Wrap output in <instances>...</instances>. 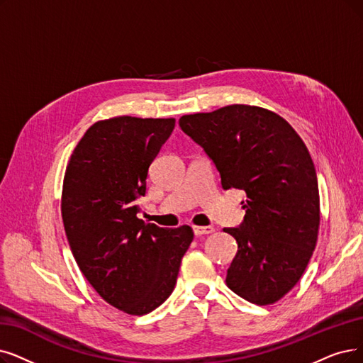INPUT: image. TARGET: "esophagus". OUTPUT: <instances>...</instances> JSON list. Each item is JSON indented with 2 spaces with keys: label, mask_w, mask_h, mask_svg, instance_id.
<instances>
[{
  "label": "esophagus",
  "mask_w": 363,
  "mask_h": 363,
  "mask_svg": "<svg viewBox=\"0 0 363 363\" xmlns=\"http://www.w3.org/2000/svg\"><path fill=\"white\" fill-rule=\"evenodd\" d=\"M192 229L195 235H208L214 232L213 226H194Z\"/></svg>",
  "instance_id": "34e87169"
}]
</instances>
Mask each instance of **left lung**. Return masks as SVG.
Wrapping results in <instances>:
<instances>
[{
    "label": "left lung",
    "instance_id": "left-lung-1",
    "mask_svg": "<svg viewBox=\"0 0 363 363\" xmlns=\"http://www.w3.org/2000/svg\"><path fill=\"white\" fill-rule=\"evenodd\" d=\"M179 125L211 159L223 189L247 195L242 222L223 229L238 244L228 287L257 306L274 303L299 281L317 241L320 201L307 146L260 107L186 114Z\"/></svg>",
    "mask_w": 363,
    "mask_h": 363
}]
</instances>
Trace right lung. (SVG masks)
Listing matches in <instances>:
<instances>
[{"mask_svg": "<svg viewBox=\"0 0 363 363\" xmlns=\"http://www.w3.org/2000/svg\"><path fill=\"white\" fill-rule=\"evenodd\" d=\"M176 119L121 116L94 123L65 171L62 220L76 262L99 296L128 314L153 311L172 294L191 226L144 223L138 198Z\"/></svg>", "mask_w": 363, "mask_h": 363, "instance_id": "1", "label": "right lung"}]
</instances>
